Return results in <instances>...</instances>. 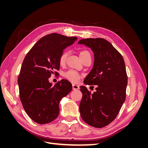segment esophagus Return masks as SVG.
I'll return each instance as SVG.
<instances>
[{
  "instance_id": "1",
  "label": "esophagus",
  "mask_w": 148,
  "mask_h": 148,
  "mask_svg": "<svg viewBox=\"0 0 148 148\" xmlns=\"http://www.w3.org/2000/svg\"><path fill=\"white\" fill-rule=\"evenodd\" d=\"M72 88L73 90H77V89H79V86L76 84H72Z\"/></svg>"
}]
</instances>
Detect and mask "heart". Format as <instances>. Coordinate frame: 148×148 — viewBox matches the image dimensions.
Masks as SVG:
<instances>
[{"label": "heart", "mask_w": 148, "mask_h": 148, "mask_svg": "<svg viewBox=\"0 0 148 148\" xmlns=\"http://www.w3.org/2000/svg\"><path fill=\"white\" fill-rule=\"evenodd\" d=\"M90 54L89 52L86 50H83L80 51L79 52V57L81 59L85 56L86 55ZM66 53L63 52L62 54L60 56L59 58V64L60 66H64L66 62ZM64 77L66 78L69 81L71 82L76 83L78 81L79 78L81 77V75L78 73V72L73 70H69L66 71V72L64 74Z\"/></svg>", "instance_id": "heart-1"}]
</instances>
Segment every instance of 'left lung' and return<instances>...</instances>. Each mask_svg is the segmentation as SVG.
<instances>
[{"instance_id": "8db88e82", "label": "left lung", "mask_w": 148, "mask_h": 148, "mask_svg": "<svg viewBox=\"0 0 148 148\" xmlns=\"http://www.w3.org/2000/svg\"><path fill=\"white\" fill-rule=\"evenodd\" d=\"M78 44L91 48L94 53V65L84 83L95 85L96 90L91 94L86 87L80 86V115L90 126L104 127L117 117L126 98L128 77L123 58L104 39H83Z\"/></svg>"}]
</instances>
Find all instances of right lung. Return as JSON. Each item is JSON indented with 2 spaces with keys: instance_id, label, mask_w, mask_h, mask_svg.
I'll list each match as a JSON object with an SVG mask.
<instances>
[{
  "instance_id": "1",
  "label": "right lung",
  "mask_w": 148,
  "mask_h": 148,
  "mask_svg": "<svg viewBox=\"0 0 148 148\" xmlns=\"http://www.w3.org/2000/svg\"><path fill=\"white\" fill-rule=\"evenodd\" d=\"M77 39L57 33L47 34L25 57L18 78L20 98L26 114L37 123L55 120L59 114L60 101L72 89L68 80L62 79L52 86L49 78L59 70V58L64 49Z\"/></svg>"
}]
</instances>
